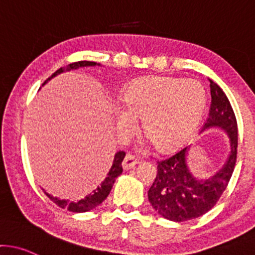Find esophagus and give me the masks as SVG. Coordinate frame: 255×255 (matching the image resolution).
Wrapping results in <instances>:
<instances>
[{
	"mask_svg": "<svg viewBox=\"0 0 255 255\" xmlns=\"http://www.w3.org/2000/svg\"><path fill=\"white\" fill-rule=\"evenodd\" d=\"M136 163H138V159L135 158V156H133L132 153H127L125 159H123V162H122V167L125 170H128V169L133 168Z\"/></svg>",
	"mask_w": 255,
	"mask_h": 255,
	"instance_id": "1",
	"label": "esophagus"
}]
</instances>
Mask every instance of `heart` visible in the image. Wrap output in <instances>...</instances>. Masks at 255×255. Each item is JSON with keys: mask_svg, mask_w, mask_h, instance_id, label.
<instances>
[{"mask_svg": "<svg viewBox=\"0 0 255 255\" xmlns=\"http://www.w3.org/2000/svg\"><path fill=\"white\" fill-rule=\"evenodd\" d=\"M206 91L196 80L145 77L134 81L121 97L122 109L115 115L122 135L141 129L161 152H170L194 136L205 113Z\"/></svg>", "mask_w": 255, "mask_h": 255, "instance_id": "1", "label": "heart"}]
</instances>
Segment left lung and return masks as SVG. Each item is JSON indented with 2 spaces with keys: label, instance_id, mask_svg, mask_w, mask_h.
<instances>
[{
  "label": "left lung",
  "instance_id": "obj_1",
  "mask_svg": "<svg viewBox=\"0 0 255 255\" xmlns=\"http://www.w3.org/2000/svg\"><path fill=\"white\" fill-rule=\"evenodd\" d=\"M211 82L212 103L203 129L219 127L230 138V155L219 172L208 179H197L187 166V147L157 161V175L147 192L150 203L159 215L172 222H187L201 217L217 205L225 191L237 158V121L228 97Z\"/></svg>",
  "mask_w": 255,
  "mask_h": 255
}]
</instances>
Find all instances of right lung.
Listing matches in <instances>:
<instances>
[{
  "label": "right lung",
  "instance_id": "1",
  "mask_svg": "<svg viewBox=\"0 0 255 255\" xmlns=\"http://www.w3.org/2000/svg\"><path fill=\"white\" fill-rule=\"evenodd\" d=\"M96 65H100V64L94 63V61H87V60L76 61V63L69 64V65L64 66V68H60L59 70H57V71H55L52 76L44 81V83H46L48 80H50V78L57 76V75H59L64 71H70V70H74V69L85 68V66H96ZM125 156H126L125 151H119V152L115 155L113 167H111L108 177H106L104 179V181L100 184V186H98L96 190H93V192H92V194L86 196L85 198L77 201V202H70L69 200H60V198H58V197H53V196L47 194V192H44V194L48 196V197L50 198V201H53V202H54L57 206H59L60 208L68 209V211L74 212V213H83V212L92 211V209H94L96 207L99 206L100 203H103V201H104L105 198L109 196V194H110L111 189H113V186H114L115 180H116V178L121 174L122 170H123L122 169V161H123V158H125Z\"/></svg>",
  "mask_w": 255,
  "mask_h": 255
}]
</instances>
